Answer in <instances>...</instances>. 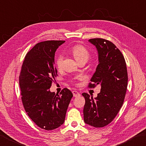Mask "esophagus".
Instances as JSON below:
<instances>
[{
  "label": "esophagus",
  "instance_id": "esophagus-1",
  "mask_svg": "<svg viewBox=\"0 0 146 146\" xmlns=\"http://www.w3.org/2000/svg\"><path fill=\"white\" fill-rule=\"evenodd\" d=\"M73 96L74 97H78L80 96V93L78 92H77V91L76 90H74L73 91Z\"/></svg>",
  "mask_w": 146,
  "mask_h": 146
}]
</instances>
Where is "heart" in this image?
Here are the masks:
<instances>
[{"label":"heart","instance_id":"obj_1","mask_svg":"<svg viewBox=\"0 0 146 146\" xmlns=\"http://www.w3.org/2000/svg\"><path fill=\"white\" fill-rule=\"evenodd\" d=\"M71 52L78 62L83 61L87 62L90 58L89 51L82 45L77 44L73 46L71 48ZM62 60H63V56L61 54L57 56L56 59V64L58 69H60L62 66Z\"/></svg>","mask_w":146,"mask_h":146}]
</instances>
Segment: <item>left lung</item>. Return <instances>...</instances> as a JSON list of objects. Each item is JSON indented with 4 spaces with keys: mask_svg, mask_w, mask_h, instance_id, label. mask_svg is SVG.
<instances>
[{
    "mask_svg": "<svg viewBox=\"0 0 146 146\" xmlns=\"http://www.w3.org/2000/svg\"><path fill=\"white\" fill-rule=\"evenodd\" d=\"M88 42L96 47L99 64L90 81V87L101 85V92L93 98L83 93L85 99L84 119L94 127H103L112 121L123 103L128 84L127 65L122 53L110 41L92 38Z\"/></svg>",
    "mask_w": 146,
    "mask_h": 146,
    "instance_id": "1",
    "label": "left lung"
}]
</instances>
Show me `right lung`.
Wrapping results in <instances>:
<instances>
[{"mask_svg": "<svg viewBox=\"0 0 146 146\" xmlns=\"http://www.w3.org/2000/svg\"><path fill=\"white\" fill-rule=\"evenodd\" d=\"M65 41L49 40L36 44L25 56L19 75L23 104L28 116L40 128L56 129L64 123L73 94L66 88L59 95L50 92L58 75L55 52Z\"/></svg>", "mask_w": 146, "mask_h": 146, "instance_id": "add662e5", "label": "right lung"}]
</instances>
